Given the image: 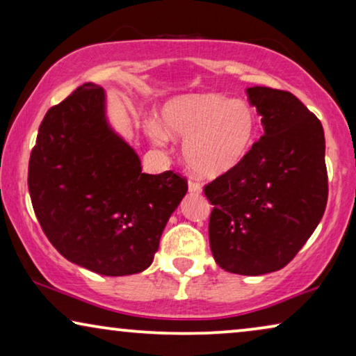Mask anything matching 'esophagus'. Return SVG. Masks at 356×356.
<instances>
[{
    "mask_svg": "<svg viewBox=\"0 0 356 356\" xmlns=\"http://www.w3.org/2000/svg\"><path fill=\"white\" fill-rule=\"evenodd\" d=\"M188 189H189V193H191V194H199L202 191L201 186H199L196 181H193V179H189V181H188Z\"/></svg>",
    "mask_w": 356,
    "mask_h": 356,
    "instance_id": "esophagus-1",
    "label": "esophagus"
}]
</instances>
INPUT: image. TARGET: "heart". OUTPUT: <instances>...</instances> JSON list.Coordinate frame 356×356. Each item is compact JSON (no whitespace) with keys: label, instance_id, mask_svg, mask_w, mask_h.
Masks as SVG:
<instances>
[{"label":"heart","instance_id":"b5f03b06","mask_svg":"<svg viewBox=\"0 0 356 356\" xmlns=\"http://www.w3.org/2000/svg\"><path fill=\"white\" fill-rule=\"evenodd\" d=\"M257 131L259 118L248 102L218 94L175 97L160 110L159 124H147L157 144L184 139V163L209 179L235 170L254 147Z\"/></svg>","mask_w":356,"mask_h":356}]
</instances>
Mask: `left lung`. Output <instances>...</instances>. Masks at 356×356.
Returning <instances> with one entry per match:
<instances>
[{"instance_id":"left-lung-1","label":"left lung","mask_w":356,"mask_h":356,"mask_svg":"<svg viewBox=\"0 0 356 356\" xmlns=\"http://www.w3.org/2000/svg\"><path fill=\"white\" fill-rule=\"evenodd\" d=\"M264 136L204 193L213 206L209 243L223 270L262 275L285 267L318 227L327 204L321 121L293 94L248 87Z\"/></svg>"}]
</instances>
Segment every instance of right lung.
<instances>
[{"label": "right lung", "instance_id": "1", "mask_svg": "<svg viewBox=\"0 0 356 356\" xmlns=\"http://www.w3.org/2000/svg\"><path fill=\"white\" fill-rule=\"evenodd\" d=\"M186 191L177 173H143L92 82L51 106L38 128L29 162L33 211L58 252L84 269L108 277L147 269Z\"/></svg>", "mask_w": 356, "mask_h": 356}]
</instances>
